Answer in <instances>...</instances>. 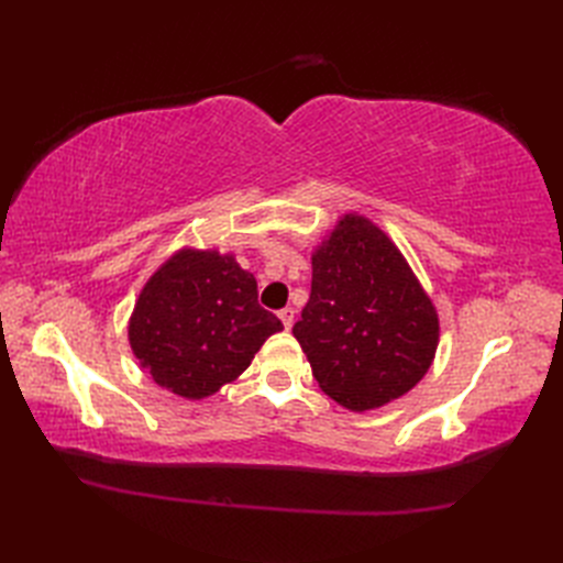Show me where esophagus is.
I'll return each mask as SVG.
<instances>
[{"label":"esophagus","mask_w":563,"mask_h":563,"mask_svg":"<svg viewBox=\"0 0 563 563\" xmlns=\"http://www.w3.org/2000/svg\"><path fill=\"white\" fill-rule=\"evenodd\" d=\"M279 319H282V323H284V329L288 331L294 327V321H296V310L294 308H284L282 312H279Z\"/></svg>","instance_id":"esophagus-1"}]
</instances>
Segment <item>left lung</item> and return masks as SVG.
Listing matches in <instances>:
<instances>
[{
  "mask_svg": "<svg viewBox=\"0 0 563 563\" xmlns=\"http://www.w3.org/2000/svg\"><path fill=\"white\" fill-rule=\"evenodd\" d=\"M294 335L321 391L364 413L422 380L437 354L439 314L397 244L350 211L312 251V294Z\"/></svg>",
  "mask_w": 563,
  "mask_h": 563,
  "instance_id": "8db88e82",
  "label": "left lung"
}]
</instances>
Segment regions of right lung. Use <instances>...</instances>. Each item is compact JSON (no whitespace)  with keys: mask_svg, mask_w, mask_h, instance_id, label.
<instances>
[{"mask_svg":"<svg viewBox=\"0 0 563 563\" xmlns=\"http://www.w3.org/2000/svg\"><path fill=\"white\" fill-rule=\"evenodd\" d=\"M282 321L234 253L183 246L152 272L129 317V345L159 387L203 399L236 380Z\"/></svg>","mask_w":563,"mask_h":563,"instance_id":"1","label":"right lung"}]
</instances>
